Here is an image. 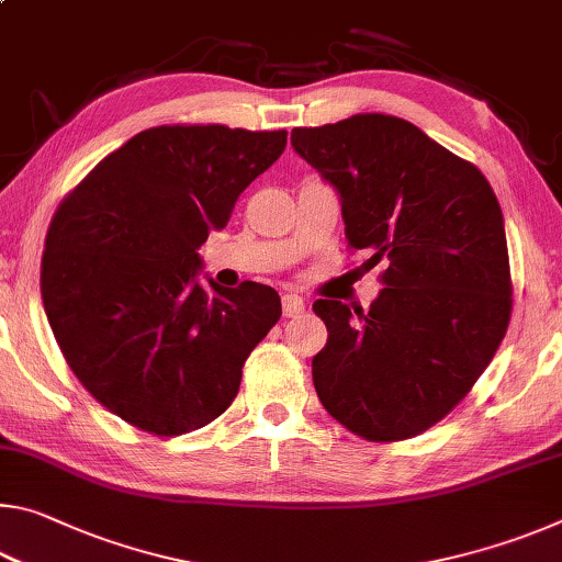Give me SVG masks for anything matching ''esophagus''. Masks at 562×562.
<instances>
[{
  "label": "esophagus",
  "mask_w": 562,
  "mask_h": 562,
  "mask_svg": "<svg viewBox=\"0 0 562 562\" xmlns=\"http://www.w3.org/2000/svg\"><path fill=\"white\" fill-rule=\"evenodd\" d=\"M282 312H284V317H300L304 312V300L294 292L282 294Z\"/></svg>",
  "instance_id": "obj_1"
}]
</instances>
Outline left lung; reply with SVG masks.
<instances>
[{
    "label": "left lung",
    "instance_id": "left-lung-1",
    "mask_svg": "<svg viewBox=\"0 0 562 562\" xmlns=\"http://www.w3.org/2000/svg\"><path fill=\"white\" fill-rule=\"evenodd\" d=\"M292 146L339 193L349 247L386 265L369 312L312 304L329 331L312 359L319 402L361 439H412L471 392L506 337L496 193L469 160L384 113L294 128Z\"/></svg>",
    "mask_w": 562,
    "mask_h": 562
}]
</instances>
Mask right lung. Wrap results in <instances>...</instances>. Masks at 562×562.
Listing matches in <instances>:
<instances>
[{
    "instance_id": "right-lung-1",
    "label": "right lung",
    "mask_w": 562,
    "mask_h": 562,
    "mask_svg": "<svg viewBox=\"0 0 562 562\" xmlns=\"http://www.w3.org/2000/svg\"><path fill=\"white\" fill-rule=\"evenodd\" d=\"M288 131L156 126L64 198L42 258V300L83 389L140 431L180 436L233 404L243 364L282 315L280 294L198 282L201 247Z\"/></svg>"
}]
</instances>
